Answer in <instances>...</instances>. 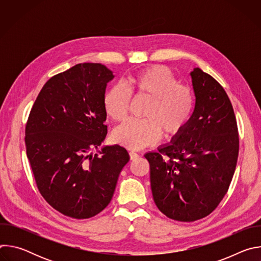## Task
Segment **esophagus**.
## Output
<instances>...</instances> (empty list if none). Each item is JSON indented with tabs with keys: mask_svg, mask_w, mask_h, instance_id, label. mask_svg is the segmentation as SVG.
<instances>
[{
	"mask_svg": "<svg viewBox=\"0 0 261 261\" xmlns=\"http://www.w3.org/2000/svg\"><path fill=\"white\" fill-rule=\"evenodd\" d=\"M129 155H130V159H131V160L137 159V158L139 157V155H138L137 153H135V152H132V151L129 153Z\"/></svg>",
	"mask_w": 261,
	"mask_h": 261,
	"instance_id": "34e87169",
	"label": "esophagus"
}]
</instances>
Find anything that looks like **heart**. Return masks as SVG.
<instances>
[{
  "mask_svg": "<svg viewBox=\"0 0 261 261\" xmlns=\"http://www.w3.org/2000/svg\"><path fill=\"white\" fill-rule=\"evenodd\" d=\"M122 85L111 86L103 97L106 115L122 121L128 114L131 95L150 99L143 110L144 119H129L115 129L114 140L138 150L157 142L162 132L173 136L189 122L195 106L194 91L180 85L174 74L164 66H152L131 75Z\"/></svg>",
  "mask_w": 261,
  "mask_h": 261,
  "instance_id": "heart-1",
  "label": "heart"
}]
</instances>
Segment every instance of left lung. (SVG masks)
I'll list each match as a JSON object with an SVG mask.
<instances>
[{
    "label": "left lung",
    "mask_w": 261,
    "mask_h": 261,
    "mask_svg": "<svg viewBox=\"0 0 261 261\" xmlns=\"http://www.w3.org/2000/svg\"><path fill=\"white\" fill-rule=\"evenodd\" d=\"M190 75L196 99L189 122L158 152L144 155L157 207L180 222L202 219L218 206L231 182L240 143L224 89L199 68Z\"/></svg>",
    "instance_id": "obj_1"
}]
</instances>
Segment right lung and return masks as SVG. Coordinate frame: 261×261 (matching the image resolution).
<instances>
[{
  "label": "right lung",
  "instance_id": "obj_1",
  "mask_svg": "<svg viewBox=\"0 0 261 261\" xmlns=\"http://www.w3.org/2000/svg\"><path fill=\"white\" fill-rule=\"evenodd\" d=\"M115 76L102 64H77L53 76L25 126L27 156L43 198L61 214L88 219L110 202L130 157L115 144L101 148L107 126L103 97Z\"/></svg>",
  "mask_w": 261,
  "mask_h": 261
}]
</instances>
